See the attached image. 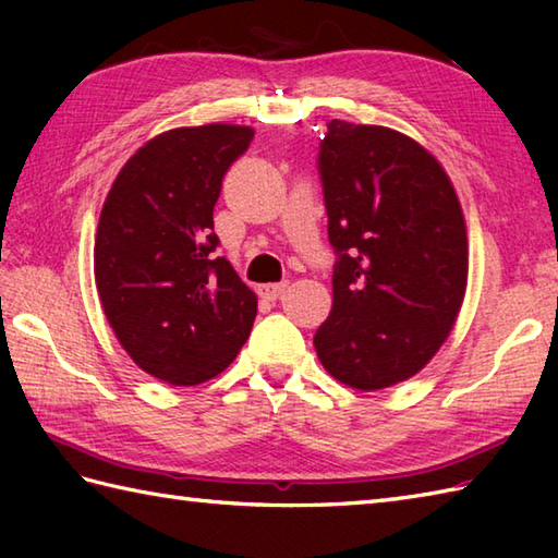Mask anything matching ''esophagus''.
<instances>
[{
    "label": "esophagus",
    "mask_w": 558,
    "mask_h": 558,
    "mask_svg": "<svg viewBox=\"0 0 558 558\" xmlns=\"http://www.w3.org/2000/svg\"><path fill=\"white\" fill-rule=\"evenodd\" d=\"M286 288H288V280H282V282H268V286H260L258 288V294L260 298H266V300H278L282 292H286Z\"/></svg>",
    "instance_id": "esophagus-1"
}]
</instances>
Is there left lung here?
I'll use <instances>...</instances> for the list:
<instances>
[{
	"label": "left lung",
	"instance_id": "left-lung-1",
	"mask_svg": "<svg viewBox=\"0 0 558 558\" xmlns=\"http://www.w3.org/2000/svg\"><path fill=\"white\" fill-rule=\"evenodd\" d=\"M333 310L314 348L340 384L378 390L417 374L444 345L468 286V234L441 165L374 124L328 122L318 146Z\"/></svg>",
	"mask_w": 558,
	"mask_h": 558
}]
</instances>
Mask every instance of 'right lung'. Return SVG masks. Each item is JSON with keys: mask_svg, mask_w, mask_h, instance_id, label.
<instances>
[{"mask_svg": "<svg viewBox=\"0 0 558 558\" xmlns=\"http://www.w3.org/2000/svg\"><path fill=\"white\" fill-rule=\"evenodd\" d=\"M252 126H182L126 160L100 213L96 286L117 340L172 386L218 376L242 350L256 294L216 256L213 208Z\"/></svg>", "mask_w": 558, "mask_h": 558, "instance_id": "1", "label": "right lung"}]
</instances>
